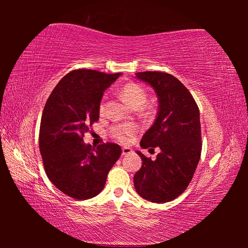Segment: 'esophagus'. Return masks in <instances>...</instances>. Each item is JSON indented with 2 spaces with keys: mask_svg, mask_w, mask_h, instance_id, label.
<instances>
[{
  "mask_svg": "<svg viewBox=\"0 0 248 248\" xmlns=\"http://www.w3.org/2000/svg\"><path fill=\"white\" fill-rule=\"evenodd\" d=\"M130 154H132V149L130 147H124L123 148V155H128Z\"/></svg>",
  "mask_w": 248,
  "mask_h": 248,
  "instance_id": "1",
  "label": "esophagus"
}]
</instances>
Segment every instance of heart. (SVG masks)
<instances>
[{"label":"heart","mask_w":248,"mask_h":248,"mask_svg":"<svg viewBox=\"0 0 248 248\" xmlns=\"http://www.w3.org/2000/svg\"><path fill=\"white\" fill-rule=\"evenodd\" d=\"M121 96L124 99V101L133 108H143L147 101V93L145 88L138 83L125 84L123 89H121ZM103 109L104 101H102L101 104H100V110ZM135 132L136 128L133 124H130L115 125L110 130V134H112L113 138L121 141V143H128V141H130Z\"/></svg>","instance_id":"obj_1"}]
</instances>
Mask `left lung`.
I'll list each match as a JSON object with an SVG mask.
<instances>
[{
  "mask_svg": "<svg viewBox=\"0 0 248 248\" xmlns=\"http://www.w3.org/2000/svg\"><path fill=\"white\" fill-rule=\"evenodd\" d=\"M155 89L159 102L156 118L140 140L141 148L159 147L155 160L136 151L141 161L134 187L151 202H171L186 191L202 154L199 109L193 96L171 75L160 71L135 73Z\"/></svg>",
  "mask_w": 248,
  "mask_h": 248,
  "instance_id": "left-lung-1",
  "label": "left lung"
}]
</instances>
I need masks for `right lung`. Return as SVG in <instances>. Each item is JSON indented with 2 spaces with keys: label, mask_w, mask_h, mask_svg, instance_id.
Here are the masks:
<instances>
[{
  "label": "right lung",
  "mask_w": 248,
  "mask_h": 248,
  "mask_svg": "<svg viewBox=\"0 0 248 248\" xmlns=\"http://www.w3.org/2000/svg\"><path fill=\"white\" fill-rule=\"evenodd\" d=\"M120 73L73 70L62 78L46 100L39 130V149L49 180L75 199L102 191L108 173L119 159L120 146L92 147L84 133L99 119L103 93Z\"/></svg>",
  "instance_id": "right-lung-1"
}]
</instances>
